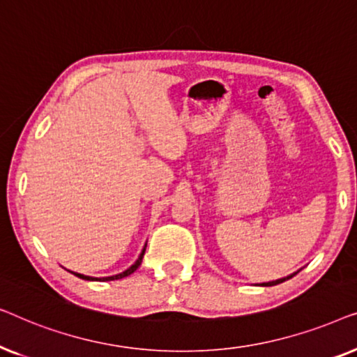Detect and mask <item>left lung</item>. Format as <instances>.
<instances>
[{"label":"left lung","instance_id":"obj_1","mask_svg":"<svg viewBox=\"0 0 357 357\" xmlns=\"http://www.w3.org/2000/svg\"><path fill=\"white\" fill-rule=\"evenodd\" d=\"M297 273H299V271L292 273V275L286 276V278H280V280H276V281H268V282H261V284H258V286H276V284H280V282H284L286 280H291V278H292V276H296Z\"/></svg>","mask_w":357,"mask_h":357}]
</instances>
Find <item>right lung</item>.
I'll list each match as a JSON object with an SVG mask.
<instances>
[{"label":"right lung","mask_w":357,"mask_h":357,"mask_svg":"<svg viewBox=\"0 0 357 357\" xmlns=\"http://www.w3.org/2000/svg\"><path fill=\"white\" fill-rule=\"evenodd\" d=\"M146 245H148V243H144V247H143V250H141V253H139L138 260H136V261L133 263V265H131V266L128 268V270H125L123 273H119V275H114V276H105V278H94V276H86V275H81V273H75V271H70V273H73V275H75V276L81 278V280H86V281H115V280H121V278L130 276L131 273H135L136 270H138L139 265H141V261H143V257H144V252H146Z\"/></svg>","instance_id":"add662e5"}]
</instances>
